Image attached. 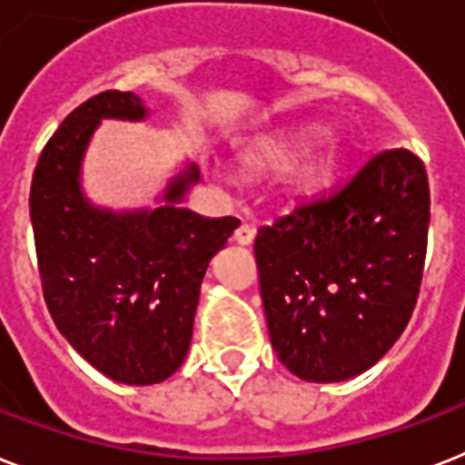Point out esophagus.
Listing matches in <instances>:
<instances>
[{
	"label": "esophagus",
	"instance_id": "1",
	"mask_svg": "<svg viewBox=\"0 0 465 465\" xmlns=\"http://www.w3.org/2000/svg\"><path fill=\"white\" fill-rule=\"evenodd\" d=\"M233 241L239 245H251L252 241H255V229L248 224H241L239 229H236V233H233Z\"/></svg>",
	"mask_w": 465,
	"mask_h": 465
}]
</instances>
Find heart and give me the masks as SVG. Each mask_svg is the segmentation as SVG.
Masks as SVG:
<instances>
[{
    "instance_id": "b5f03b06",
    "label": "heart",
    "mask_w": 465,
    "mask_h": 465,
    "mask_svg": "<svg viewBox=\"0 0 465 465\" xmlns=\"http://www.w3.org/2000/svg\"><path fill=\"white\" fill-rule=\"evenodd\" d=\"M320 135H322V128L308 126L282 135L252 138L241 150V164L251 172H279V169L289 167L305 147L312 141H318ZM339 167H341L339 147L330 145L320 153L308 154L286 176V193L296 200L315 198L334 183Z\"/></svg>"
}]
</instances>
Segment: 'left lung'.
Instances as JSON below:
<instances>
[{
  "label": "left lung",
  "instance_id": "obj_1",
  "mask_svg": "<svg viewBox=\"0 0 465 465\" xmlns=\"http://www.w3.org/2000/svg\"><path fill=\"white\" fill-rule=\"evenodd\" d=\"M430 188L422 162L387 150L255 239L277 358L305 382H343L401 337L420 289Z\"/></svg>",
  "mask_w": 465,
  "mask_h": 465
}]
</instances>
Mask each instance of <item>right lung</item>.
Instances as JSON below:
<instances>
[{
    "label": "right lung",
    "mask_w": 465,
    "mask_h": 465,
    "mask_svg": "<svg viewBox=\"0 0 465 465\" xmlns=\"http://www.w3.org/2000/svg\"><path fill=\"white\" fill-rule=\"evenodd\" d=\"M135 93L107 90L74 109L45 145L30 186V222L49 315L102 375L157 384L186 361L200 284L236 232V217L183 207L200 181L181 162L154 205H97L83 188V162L104 119L145 122Z\"/></svg>",
    "instance_id": "add662e5"
}]
</instances>
